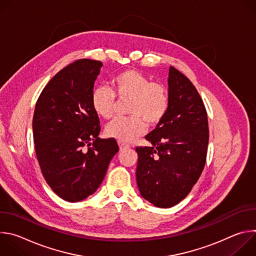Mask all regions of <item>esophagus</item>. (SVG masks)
<instances>
[{
  "mask_svg": "<svg viewBox=\"0 0 256 256\" xmlns=\"http://www.w3.org/2000/svg\"><path fill=\"white\" fill-rule=\"evenodd\" d=\"M118 144H120V150H126V149H128V148H130V144H124V142H120Z\"/></svg>",
  "mask_w": 256,
  "mask_h": 256,
  "instance_id": "obj_1",
  "label": "esophagus"
}]
</instances>
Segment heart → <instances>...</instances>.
<instances>
[{
  "instance_id": "heart-1",
  "label": "heart",
  "mask_w": 256,
  "mask_h": 256,
  "mask_svg": "<svg viewBox=\"0 0 256 256\" xmlns=\"http://www.w3.org/2000/svg\"><path fill=\"white\" fill-rule=\"evenodd\" d=\"M116 96L128 98L126 104L128 116L116 118L109 122L106 134L122 142H130L140 136L149 126L158 124L166 116L169 98L164 85L150 82L142 72L126 70L114 76L110 89L100 86L93 89L91 105L97 116L109 118L114 114Z\"/></svg>"
}]
</instances>
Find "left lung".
Segmentation results:
<instances>
[{
	"mask_svg": "<svg viewBox=\"0 0 256 256\" xmlns=\"http://www.w3.org/2000/svg\"><path fill=\"white\" fill-rule=\"evenodd\" d=\"M169 106L164 118L146 136L152 147H136V184L142 196L158 208H171L190 192L206 158L208 124L198 90L170 66Z\"/></svg>",
	"mask_w": 256,
	"mask_h": 256,
	"instance_id": "1",
	"label": "left lung"
}]
</instances>
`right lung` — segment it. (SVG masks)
Returning <instances> with one entry per match:
<instances>
[{
	"label": "right lung",
	"instance_id": "obj_1",
	"mask_svg": "<svg viewBox=\"0 0 256 256\" xmlns=\"http://www.w3.org/2000/svg\"><path fill=\"white\" fill-rule=\"evenodd\" d=\"M101 66V62L88 58L66 66L35 105L33 138L42 175L56 194L70 202L97 190L120 150L114 138L98 136L100 122L91 105Z\"/></svg>",
	"mask_w": 256,
	"mask_h": 256
}]
</instances>
